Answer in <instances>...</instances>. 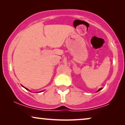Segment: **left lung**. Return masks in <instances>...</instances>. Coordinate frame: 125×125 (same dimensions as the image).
Listing matches in <instances>:
<instances>
[{
    "mask_svg": "<svg viewBox=\"0 0 125 125\" xmlns=\"http://www.w3.org/2000/svg\"><path fill=\"white\" fill-rule=\"evenodd\" d=\"M102 88H100V89H99L98 90H97V92H99V91H100V90H101L102 89Z\"/></svg>",
    "mask_w": 125,
    "mask_h": 125,
    "instance_id": "1",
    "label": "left lung"
}]
</instances>
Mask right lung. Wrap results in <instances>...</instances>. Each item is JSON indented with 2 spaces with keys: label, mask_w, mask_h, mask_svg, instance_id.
<instances>
[{
  "label": "right lung",
  "mask_w": 125,
  "mask_h": 125,
  "mask_svg": "<svg viewBox=\"0 0 125 125\" xmlns=\"http://www.w3.org/2000/svg\"><path fill=\"white\" fill-rule=\"evenodd\" d=\"M21 86H23V88H25V89H26V90H28V91H30V92H31V91H30V90L28 89H27V88H25V87H24V86H23V85H21ZM42 91H44V90H42V91H40V92H37V93H40V92H42Z\"/></svg>",
  "instance_id": "obj_1"
}]
</instances>
